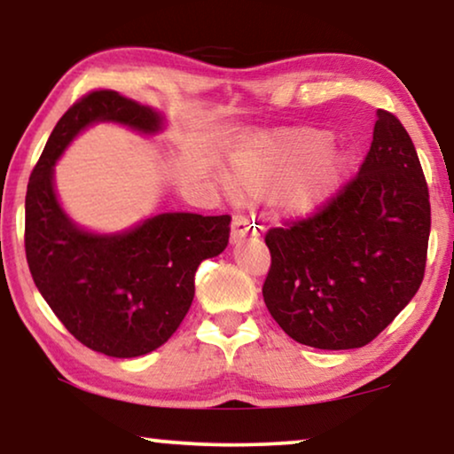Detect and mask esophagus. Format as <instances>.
<instances>
[{
    "label": "esophagus",
    "mask_w": 454,
    "mask_h": 454,
    "mask_svg": "<svg viewBox=\"0 0 454 454\" xmlns=\"http://www.w3.org/2000/svg\"><path fill=\"white\" fill-rule=\"evenodd\" d=\"M250 235H256V229H254L250 219H246V216H241V215H235L233 223H231V241H233V244H239L241 239L250 238Z\"/></svg>",
    "instance_id": "1"
}]
</instances>
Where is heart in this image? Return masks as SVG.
<instances>
[{"label":"heart","mask_w":454,"mask_h":454,"mask_svg":"<svg viewBox=\"0 0 454 454\" xmlns=\"http://www.w3.org/2000/svg\"><path fill=\"white\" fill-rule=\"evenodd\" d=\"M320 128L283 129L229 157V182L241 196L272 198L291 221L314 216L337 196L351 171V154L331 146Z\"/></svg>","instance_id":"obj_1"}]
</instances>
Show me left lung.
I'll return each instance as SVG.
<instances>
[{
  "label": "left lung",
  "mask_w": 454,
  "mask_h": 454,
  "mask_svg": "<svg viewBox=\"0 0 454 454\" xmlns=\"http://www.w3.org/2000/svg\"><path fill=\"white\" fill-rule=\"evenodd\" d=\"M427 239L430 196L418 153L403 123L378 109L357 177L312 219L266 233V308L301 345H368L418 294Z\"/></svg>",
  "instance_id": "obj_1"
}]
</instances>
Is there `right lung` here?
Wrapping results in <instances>:
<instances>
[{
	"label": "right lung",
	"mask_w": 454,
	"mask_h": 454,
	"mask_svg": "<svg viewBox=\"0 0 454 454\" xmlns=\"http://www.w3.org/2000/svg\"><path fill=\"white\" fill-rule=\"evenodd\" d=\"M165 121L114 90L90 92L58 121L28 179L24 247L36 289L80 343L109 357L167 343L194 300L198 266L227 247L231 216L160 213L123 231H90L61 207L55 163L95 123L154 136Z\"/></svg>",
	"instance_id": "obj_1"
}]
</instances>
